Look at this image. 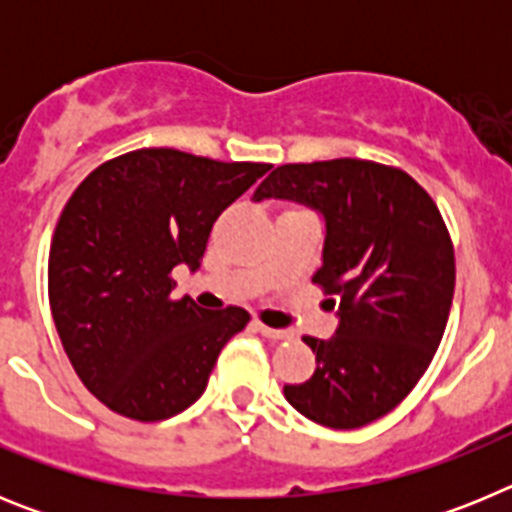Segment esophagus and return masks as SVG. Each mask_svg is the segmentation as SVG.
<instances>
[{
  "label": "esophagus",
  "instance_id": "1",
  "mask_svg": "<svg viewBox=\"0 0 512 512\" xmlns=\"http://www.w3.org/2000/svg\"><path fill=\"white\" fill-rule=\"evenodd\" d=\"M256 330H259L264 338H271V341H287V338H292V333H289V330L269 328V325H264V323H256Z\"/></svg>",
  "mask_w": 512,
  "mask_h": 512
}]
</instances>
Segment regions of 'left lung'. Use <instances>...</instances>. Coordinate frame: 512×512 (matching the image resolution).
I'll list each match as a JSON object with an SVG mask.
<instances>
[{"label":"left lung","instance_id":"left-lung-1","mask_svg":"<svg viewBox=\"0 0 512 512\" xmlns=\"http://www.w3.org/2000/svg\"><path fill=\"white\" fill-rule=\"evenodd\" d=\"M295 200L325 220L312 282L338 307L336 336H305L318 369L284 384L297 413L328 428H361L395 410L423 377L446 330L456 264L431 194L395 166L361 158L284 164L253 200Z\"/></svg>","mask_w":512,"mask_h":512}]
</instances>
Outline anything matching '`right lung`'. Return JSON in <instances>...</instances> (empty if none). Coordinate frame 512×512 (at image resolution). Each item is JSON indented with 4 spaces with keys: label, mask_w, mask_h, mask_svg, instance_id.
Instances as JSON below:
<instances>
[{
    "label": "right lung",
    "mask_w": 512,
    "mask_h": 512,
    "mask_svg": "<svg viewBox=\"0 0 512 512\" xmlns=\"http://www.w3.org/2000/svg\"><path fill=\"white\" fill-rule=\"evenodd\" d=\"M269 169L140 148L104 161L69 197L51 241L48 300L74 372L112 413L153 423L200 400L251 315L174 300L171 271L200 269L212 223Z\"/></svg>",
    "instance_id": "right-lung-1"
}]
</instances>
